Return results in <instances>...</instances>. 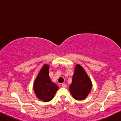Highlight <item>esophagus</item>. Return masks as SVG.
I'll use <instances>...</instances> for the list:
<instances>
[{
	"label": "esophagus",
	"mask_w": 121,
	"mask_h": 121,
	"mask_svg": "<svg viewBox=\"0 0 121 121\" xmlns=\"http://www.w3.org/2000/svg\"><path fill=\"white\" fill-rule=\"evenodd\" d=\"M62 86L63 87H64V88H65V87H67V86L65 84H62Z\"/></svg>",
	"instance_id": "obj_1"
}]
</instances>
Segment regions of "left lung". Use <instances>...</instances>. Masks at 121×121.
I'll list each match as a JSON object with an SVG mask.
<instances>
[{
	"label": "left lung",
	"mask_w": 121,
	"mask_h": 121,
	"mask_svg": "<svg viewBox=\"0 0 121 121\" xmlns=\"http://www.w3.org/2000/svg\"><path fill=\"white\" fill-rule=\"evenodd\" d=\"M92 83L89 76L83 68L79 64L75 66L72 82L69 86V90L73 97L77 100L86 99L90 93Z\"/></svg>",
	"instance_id": "8db88e82"
}]
</instances>
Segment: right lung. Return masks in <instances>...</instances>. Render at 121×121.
Segmentation results:
<instances>
[{
  "label": "right lung",
  "instance_id": "right-lung-1",
  "mask_svg": "<svg viewBox=\"0 0 121 121\" xmlns=\"http://www.w3.org/2000/svg\"><path fill=\"white\" fill-rule=\"evenodd\" d=\"M36 96L43 102L52 100L58 90V86L51 80L49 77V65L44 64L38 74L34 84Z\"/></svg>",
  "mask_w": 121,
  "mask_h": 121
}]
</instances>
